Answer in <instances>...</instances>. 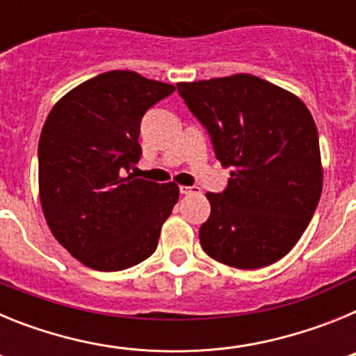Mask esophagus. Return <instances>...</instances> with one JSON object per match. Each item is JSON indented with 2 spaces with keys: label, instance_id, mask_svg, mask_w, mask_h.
<instances>
[{
  "label": "esophagus",
  "instance_id": "34e87169",
  "mask_svg": "<svg viewBox=\"0 0 356 356\" xmlns=\"http://www.w3.org/2000/svg\"><path fill=\"white\" fill-rule=\"evenodd\" d=\"M181 194H200V188L197 187H187V185H180Z\"/></svg>",
  "mask_w": 356,
  "mask_h": 356
}]
</instances>
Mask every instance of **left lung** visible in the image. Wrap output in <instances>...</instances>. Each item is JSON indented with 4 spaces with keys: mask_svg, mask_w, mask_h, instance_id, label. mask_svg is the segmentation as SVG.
<instances>
[{
    "mask_svg": "<svg viewBox=\"0 0 356 356\" xmlns=\"http://www.w3.org/2000/svg\"><path fill=\"white\" fill-rule=\"evenodd\" d=\"M178 92L209 130L216 159L232 169L225 193H207L201 248L235 269L278 262L307 229L323 191L310 110L296 94L246 72L180 81Z\"/></svg>",
    "mask_w": 356,
    "mask_h": 356,
    "instance_id": "left-lung-1",
    "label": "left lung"
}]
</instances>
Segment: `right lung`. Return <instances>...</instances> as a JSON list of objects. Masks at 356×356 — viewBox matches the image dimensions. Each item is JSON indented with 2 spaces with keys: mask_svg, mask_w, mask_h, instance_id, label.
Segmentation results:
<instances>
[{
  "mask_svg": "<svg viewBox=\"0 0 356 356\" xmlns=\"http://www.w3.org/2000/svg\"><path fill=\"white\" fill-rule=\"evenodd\" d=\"M175 90L135 71H108L62 96L39 140V200L53 237L83 266L122 271L155 253L176 205L175 181L124 171L140 156V119Z\"/></svg>",
  "mask_w": 356,
  "mask_h": 356,
  "instance_id": "1",
  "label": "right lung"
}]
</instances>
